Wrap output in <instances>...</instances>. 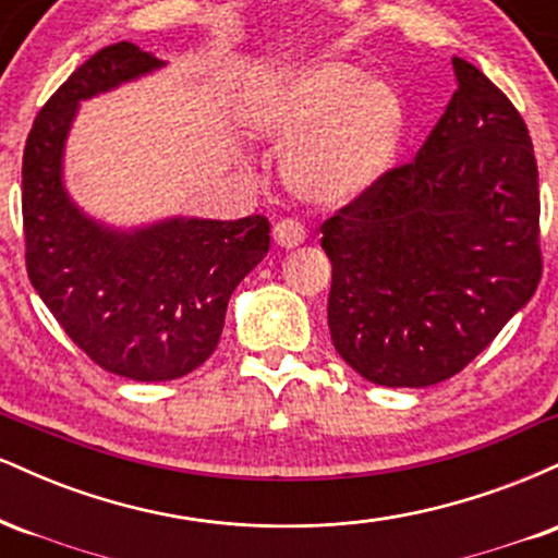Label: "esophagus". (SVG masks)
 I'll use <instances>...</instances> for the list:
<instances>
[{
  "label": "esophagus",
  "instance_id": "34e87169",
  "mask_svg": "<svg viewBox=\"0 0 558 558\" xmlns=\"http://www.w3.org/2000/svg\"><path fill=\"white\" fill-rule=\"evenodd\" d=\"M272 239L280 248H296V246H301V243H304L306 230L301 228L296 220H280V222H275Z\"/></svg>",
  "mask_w": 558,
  "mask_h": 558
}]
</instances>
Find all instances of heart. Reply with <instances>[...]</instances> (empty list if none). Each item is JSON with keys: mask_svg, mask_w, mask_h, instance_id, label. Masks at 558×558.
I'll list each match as a JSON object with an SVG mask.
<instances>
[{"mask_svg": "<svg viewBox=\"0 0 558 558\" xmlns=\"http://www.w3.org/2000/svg\"><path fill=\"white\" fill-rule=\"evenodd\" d=\"M243 118L262 138L293 144L283 181L312 204H349L373 191L409 125L399 88L343 60L278 70L246 96Z\"/></svg>", "mask_w": 558, "mask_h": 558, "instance_id": "1", "label": "heart"}]
</instances>
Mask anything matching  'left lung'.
Instances as JSON below:
<instances>
[{
    "label": "left lung",
    "mask_w": 558,
    "mask_h": 558,
    "mask_svg": "<svg viewBox=\"0 0 558 558\" xmlns=\"http://www.w3.org/2000/svg\"><path fill=\"white\" fill-rule=\"evenodd\" d=\"M414 162L323 222L330 338L364 380L425 388L462 373L541 280L527 125L475 65Z\"/></svg>",
    "instance_id": "obj_1"
}]
</instances>
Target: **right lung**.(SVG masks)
Segmentation results:
<instances>
[{"label": "right lung", "mask_w": 558, "mask_h": 558, "mask_svg": "<svg viewBox=\"0 0 558 558\" xmlns=\"http://www.w3.org/2000/svg\"><path fill=\"white\" fill-rule=\"evenodd\" d=\"M165 65L131 41L99 49L44 105L23 155L31 283L86 356L141 383L175 380L209 360L230 293L270 248L262 215L112 228L70 196L65 144L81 101Z\"/></svg>", "instance_id": "right-lung-1"}]
</instances>
